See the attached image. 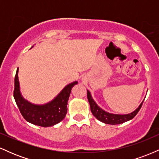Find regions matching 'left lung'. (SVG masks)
<instances>
[{"mask_svg":"<svg viewBox=\"0 0 159 159\" xmlns=\"http://www.w3.org/2000/svg\"><path fill=\"white\" fill-rule=\"evenodd\" d=\"M87 91V98H88L89 103H90V110L92 114L96 119L99 120V121L102 122L105 124H110V125H116V124H121L125 122L129 121V120L133 119L136 114H138V111H140V107L142 106L143 101L140 103V105L138 106V108L135 109L133 112L130 114H111V113L107 112V111H104L102 109L96 102L94 101L91 96L90 92L88 90Z\"/></svg>","mask_w":159,"mask_h":159,"instance_id":"left-lung-1","label":"left lung"}]
</instances>
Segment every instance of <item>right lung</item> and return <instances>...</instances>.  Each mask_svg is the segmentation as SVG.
Here are the masks:
<instances>
[{
  "label": "right lung",
  "mask_w": 159,
  "mask_h": 159,
  "mask_svg": "<svg viewBox=\"0 0 159 159\" xmlns=\"http://www.w3.org/2000/svg\"><path fill=\"white\" fill-rule=\"evenodd\" d=\"M18 73L19 68L15 76L13 96L20 112L27 122L39 126L49 127L59 123L64 119L67 113V102L69 95L72 87L78 84L77 81L67 84L49 102L43 105H36L28 102L21 95Z\"/></svg>",
  "instance_id": "right-lung-1"
}]
</instances>
